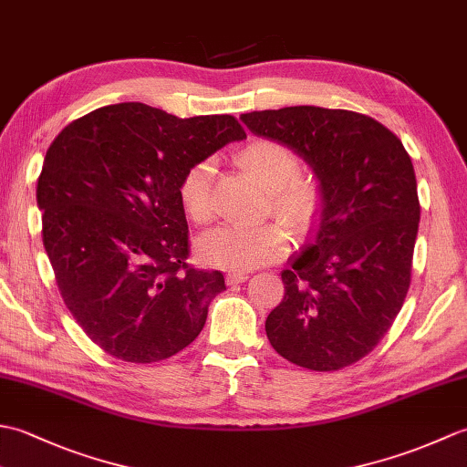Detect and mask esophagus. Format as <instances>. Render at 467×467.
Returning <instances> with one entry per match:
<instances>
[{
    "label": "esophagus",
    "instance_id": "1",
    "mask_svg": "<svg viewBox=\"0 0 467 467\" xmlns=\"http://www.w3.org/2000/svg\"><path fill=\"white\" fill-rule=\"evenodd\" d=\"M249 279V273H243V271H233L226 275V285H241Z\"/></svg>",
    "mask_w": 467,
    "mask_h": 467
}]
</instances>
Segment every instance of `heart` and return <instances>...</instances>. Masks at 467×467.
<instances>
[{
    "label": "heart",
    "instance_id": "1",
    "mask_svg": "<svg viewBox=\"0 0 467 467\" xmlns=\"http://www.w3.org/2000/svg\"><path fill=\"white\" fill-rule=\"evenodd\" d=\"M239 162L256 182L269 191L271 213L289 224L296 234H305L321 216L325 198L321 184L301 176L296 154L281 142L259 138L239 152ZM214 164H192L178 184V198L191 221L204 224L213 218L211 182ZM291 246V234L281 223L259 226L224 224L198 241V256L211 266L226 271H251L283 259Z\"/></svg>",
    "mask_w": 467,
    "mask_h": 467
}]
</instances>
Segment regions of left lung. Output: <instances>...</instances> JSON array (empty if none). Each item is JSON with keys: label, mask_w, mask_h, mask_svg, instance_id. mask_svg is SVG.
I'll list each match as a JSON object with an SVG mask.
<instances>
[{"label": "left lung", "mask_w": 467, "mask_h": 467, "mask_svg": "<svg viewBox=\"0 0 467 467\" xmlns=\"http://www.w3.org/2000/svg\"><path fill=\"white\" fill-rule=\"evenodd\" d=\"M241 120L303 158L325 198L309 243L281 273L266 337L305 369H343L383 339L410 289L420 226L411 158L383 124L349 110L289 106Z\"/></svg>", "instance_id": "left-lung-1"}]
</instances>
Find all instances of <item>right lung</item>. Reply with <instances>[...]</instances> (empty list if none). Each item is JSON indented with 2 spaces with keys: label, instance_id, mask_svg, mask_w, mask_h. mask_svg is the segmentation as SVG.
Segmentation results:
<instances>
[{
  "label": "right lung",
  "instance_id": "1",
  "mask_svg": "<svg viewBox=\"0 0 467 467\" xmlns=\"http://www.w3.org/2000/svg\"><path fill=\"white\" fill-rule=\"evenodd\" d=\"M236 118H176L122 102L98 108L56 136L37 178L47 259L64 303L106 353L154 363L202 331L226 289L221 271L188 266L182 174L228 142Z\"/></svg>",
  "mask_w": 467,
  "mask_h": 467
}]
</instances>
